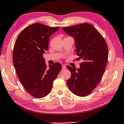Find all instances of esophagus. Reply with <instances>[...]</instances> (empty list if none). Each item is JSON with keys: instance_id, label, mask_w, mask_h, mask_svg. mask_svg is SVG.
Instances as JSON below:
<instances>
[{"instance_id": "obj_1", "label": "esophagus", "mask_w": 124, "mask_h": 124, "mask_svg": "<svg viewBox=\"0 0 124 124\" xmlns=\"http://www.w3.org/2000/svg\"><path fill=\"white\" fill-rule=\"evenodd\" d=\"M66 66L65 65H62V69H66Z\"/></svg>"}]
</instances>
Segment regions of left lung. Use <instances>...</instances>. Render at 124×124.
<instances>
[{
	"label": "left lung",
	"instance_id": "8db88e82",
	"mask_svg": "<svg viewBox=\"0 0 124 124\" xmlns=\"http://www.w3.org/2000/svg\"><path fill=\"white\" fill-rule=\"evenodd\" d=\"M73 37L76 52L83 62L80 68L66 67L71 72L67 81L70 90L79 96H87L96 87L104 75L108 59V48L100 33L88 23L62 28Z\"/></svg>",
	"mask_w": 124,
	"mask_h": 124
}]
</instances>
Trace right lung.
<instances>
[{
  "label": "right lung",
  "mask_w": 124,
  "mask_h": 124,
  "mask_svg": "<svg viewBox=\"0 0 124 124\" xmlns=\"http://www.w3.org/2000/svg\"><path fill=\"white\" fill-rule=\"evenodd\" d=\"M59 29L35 23L23 30L15 43L13 60L16 73L25 89L35 98L50 93L53 81L62 70L59 62L47 68L43 56L48 49L50 37Z\"/></svg>",
  "instance_id": "1"
}]
</instances>
